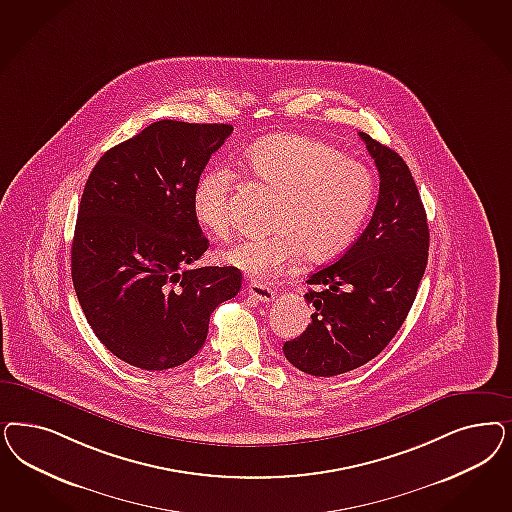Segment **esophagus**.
<instances>
[{"mask_svg": "<svg viewBox=\"0 0 512 512\" xmlns=\"http://www.w3.org/2000/svg\"><path fill=\"white\" fill-rule=\"evenodd\" d=\"M247 294L250 299H254L258 303H269L275 299V292L269 286L256 284V282H248Z\"/></svg>", "mask_w": 512, "mask_h": 512, "instance_id": "34e87169", "label": "esophagus"}]
</instances>
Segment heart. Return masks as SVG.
<instances>
[{"label":"heart","instance_id":"b5f03b06","mask_svg":"<svg viewBox=\"0 0 512 512\" xmlns=\"http://www.w3.org/2000/svg\"><path fill=\"white\" fill-rule=\"evenodd\" d=\"M245 164L256 181L277 194L271 213L275 231L241 239L220 258L252 281H269L299 254L311 264L337 258L362 230L375 199V181L365 165L307 135L267 137L248 149ZM233 186L230 167L207 169L194 186V215L218 237L231 228Z\"/></svg>","mask_w":512,"mask_h":512}]
</instances>
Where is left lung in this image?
I'll return each instance as SVG.
<instances>
[{"instance_id":"8db88e82","label":"left lung","mask_w":512,"mask_h":512,"mask_svg":"<svg viewBox=\"0 0 512 512\" xmlns=\"http://www.w3.org/2000/svg\"><path fill=\"white\" fill-rule=\"evenodd\" d=\"M360 137L379 169V201L358 241L309 277L311 324L284 343L286 360L313 377H333L373 360L413 307L428 264V218L396 150Z\"/></svg>"}]
</instances>
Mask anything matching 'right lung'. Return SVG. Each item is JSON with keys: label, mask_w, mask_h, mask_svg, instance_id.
Wrapping results in <instances>:
<instances>
[{"label": "right lung", "mask_w": 512, "mask_h": 512, "mask_svg": "<svg viewBox=\"0 0 512 512\" xmlns=\"http://www.w3.org/2000/svg\"><path fill=\"white\" fill-rule=\"evenodd\" d=\"M230 124L158 120L92 169L71 243V279L103 347L145 371L194 358L211 314L241 290L237 267L190 269L209 248L192 194Z\"/></svg>", "instance_id": "add662e5"}]
</instances>
